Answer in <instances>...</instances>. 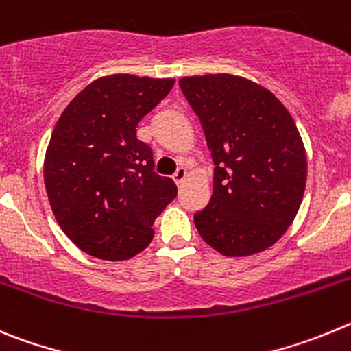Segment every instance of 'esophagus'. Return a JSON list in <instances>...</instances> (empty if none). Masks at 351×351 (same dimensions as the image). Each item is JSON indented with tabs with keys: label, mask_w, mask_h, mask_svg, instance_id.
<instances>
[{
	"label": "esophagus",
	"mask_w": 351,
	"mask_h": 351,
	"mask_svg": "<svg viewBox=\"0 0 351 351\" xmlns=\"http://www.w3.org/2000/svg\"><path fill=\"white\" fill-rule=\"evenodd\" d=\"M187 178V169L185 168H178L176 169V173L173 175V180H175L176 185H180V183H183V180Z\"/></svg>",
	"instance_id": "obj_1"
}]
</instances>
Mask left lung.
<instances>
[{
  "instance_id": "8db88e82",
  "label": "left lung",
  "mask_w": 351,
  "mask_h": 351,
  "mask_svg": "<svg viewBox=\"0 0 351 351\" xmlns=\"http://www.w3.org/2000/svg\"><path fill=\"white\" fill-rule=\"evenodd\" d=\"M215 164L213 194L194 215L201 238L227 257L264 252L301 206L306 150L289 110L266 87L229 73L180 78Z\"/></svg>"
}]
</instances>
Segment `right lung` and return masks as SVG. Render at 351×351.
Here are the masks:
<instances>
[{
  "instance_id": "obj_1",
  "label": "right lung",
  "mask_w": 351,
  "mask_h": 351,
  "mask_svg": "<svg viewBox=\"0 0 351 351\" xmlns=\"http://www.w3.org/2000/svg\"><path fill=\"white\" fill-rule=\"evenodd\" d=\"M173 78L108 75L89 84L59 117L43 180L53 217L75 245L103 261H125L154 238V220L176 197L154 171L136 125L173 89Z\"/></svg>"
}]
</instances>
